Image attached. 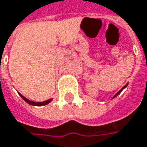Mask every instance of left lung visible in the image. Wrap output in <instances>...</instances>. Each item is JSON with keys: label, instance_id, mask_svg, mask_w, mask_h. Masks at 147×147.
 <instances>
[{"label": "left lung", "instance_id": "1", "mask_svg": "<svg viewBox=\"0 0 147 147\" xmlns=\"http://www.w3.org/2000/svg\"><path fill=\"white\" fill-rule=\"evenodd\" d=\"M127 86V85H126ZM126 86H125V87H126ZM124 87H123V88H122V89H121V90H120V91H119V92H117V93H116V94H115V95H114V97H116V96H117V95H119V93H120V92H122V90H123V89H124Z\"/></svg>", "mask_w": 147, "mask_h": 147}]
</instances>
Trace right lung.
<instances>
[{
    "label": "right lung",
    "mask_w": 147,
    "mask_h": 147,
    "mask_svg": "<svg viewBox=\"0 0 147 147\" xmlns=\"http://www.w3.org/2000/svg\"><path fill=\"white\" fill-rule=\"evenodd\" d=\"M20 96L24 99V101H26L28 103H29V104H31V105H34V106H42V105H46V104H48L49 102H50V101L52 100V99H49V100H47L45 101V102H32V101L28 100V99H27L25 97H23L22 95H21Z\"/></svg>",
    "instance_id": "add662e5"
}]
</instances>
